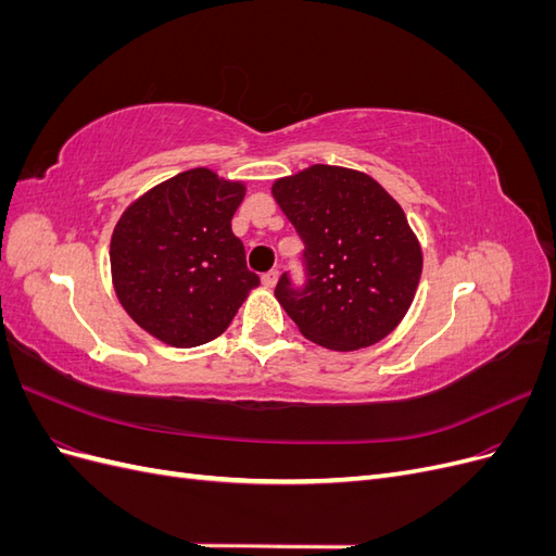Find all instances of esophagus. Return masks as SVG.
Here are the masks:
<instances>
[{"label": "esophagus", "mask_w": 556, "mask_h": 556, "mask_svg": "<svg viewBox=\"0 0 556 556\" xmlns=\"http://www.w3.org/2000/svg\"><path fill=\"white\" fill-rule=\"evenodd\" d=\"M278 278H280V271L278 268H274V271H268V274H264L262 276V282H264V288H268V290H274L276 285H278Z\"/></svg>", "instance_id": "1"}]
</instances>
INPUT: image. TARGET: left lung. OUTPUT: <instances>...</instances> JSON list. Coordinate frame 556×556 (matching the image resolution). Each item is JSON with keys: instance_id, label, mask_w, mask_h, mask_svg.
<instances>
[{"instance_id": "left-lung-1", "label": "left lung", "mask_w": 556, "mask_h": 556, "mask_svg": "<svg viewBox=\"0 0 556 556\" xmlns=\"http://www.w3.org/2000/svg\"><path fill=\"white\" fill-rule=\"evenodd\" d=\"M271 192L306 243V290L288 274L276 285L299 331L336 352L390 336L422 276V245L399 201L368 174L331 164L278 178Z\"/></svg>"}]
</instances>
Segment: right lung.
I'll return each instance as SVG.
<instances>
[{"label": "right lung", "instance_id": "right-lung-1", "mask_svg": "<svg viewBox=\"0 0 556 556\" xmlns=\"http://www.w3.org/2000/svg\"><path fill=\"white\" fill-rule=\"evenodd\" d=\"M243 197L245 182L197 166L134 199L115 223L113 290L153 339L172 348L211 343L260 285L231 231Z\"/></svg>", "mask_w": 556, "mask_h": 556}]
</instances>
